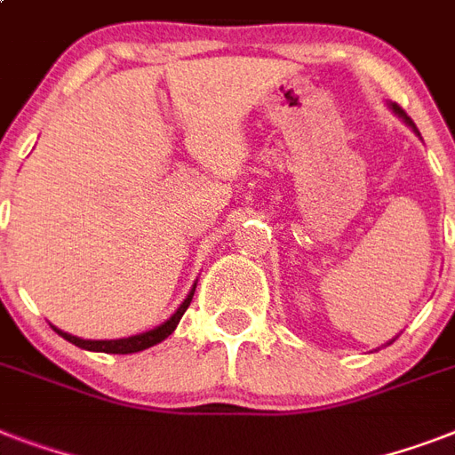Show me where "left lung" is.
<instances>
[{
    "label": "left lung",
    "instance_id": "obj_1",
    "mask_svg": "<svg viewBox=\"0 0 455 455\" xmlns=\"http://www.w3.org/2000/svg\"><path fill=\"white\" fill-rule=\"evenodd\" d=\"M389 108H392V110H395V113H396V116H399V117H402V120H403V123H406V124H409V127H411V130H413V132H416V134H420V132H418V127H416V124H413V120H411V117H409V116H406V113H403V110H402V108H399V106H396V103H389Z\"/></svg>",
    "mask_w": 455,
    "mask_h": 455
}]
</instances>
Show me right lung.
<instances>
[{"label": "right lung", "mask_w": 455, "mask_h": 455, "mask_svg": "<svg viewBox=\"0 0 455 455\" xmlns=\"http://www.w3.org/2000/svg\"><path fill=\"white\" fill-rule=\"evenodd\" d=\"M193 292H196V285L188 292V298L184 302L179 304V309L172 314L164 323L156 325L153 331L139 332V335H132V338H123V339H82L75 338L70 332H63L59 328H53V331L59 332L60 338H66L68 342H73L75 347H80V349H89V352H106V354H134V352H144L148 347L157 345V342H163L164 338H170L174 328H177L179 318L184 316V311L188 309V304L193 299Z\"/></svg>", "instance_id": "obj_1"}]
</instances>
